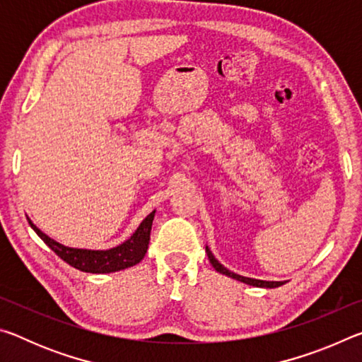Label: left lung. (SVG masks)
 <instances>
[{"label": "left lung", "instance_id": "1", "mask_svg": "<svg viewBox=\"0 0 362 362\" xmlns=\"http://www.w3.org/2000/svg\"><path fill=\"white\" fill-rule=\"evenodd\" d=\"M206 252H207V257H209V262L212 263V267L216 268L218 273L225 274V276H230V278L236 279V281H241V283H246V284H249V286H255V287H269V289H272V287H279V286L284 284L283 281H262V279H252V278L241 276V274L233 273V272H230V269H226V268L222 265V263H218V260L216 259V257L212 255L209 247H206Z\"/></svg>", "mask_w": 362, "mask_h": 362}]
</instances>
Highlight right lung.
<instances>
[{
    "mask_svg": "<svg viewBox=\"0 0 362 362\" xmlns=\"http://www.w3.org/2000/svg\"><path fill=\"white\" fill-rule=\"evenodd\" d=\"M153 217H155V211H153L150 216H146V218L139 225V228L129 240L108 250L66 247L64 244L51 240V238L45 235L40 228H36V225L32 223V220H28V223L36 231V235H38L41 240L60 257V259L69 263L73 268L86 273H113L137 265V263L144 259L150 243Z\"/></svg>",
    "mask_w": 362,
    "mask_h": 362,
    "instance_id": "obj_1",
    "label": "right lung"
}]
</instances>
